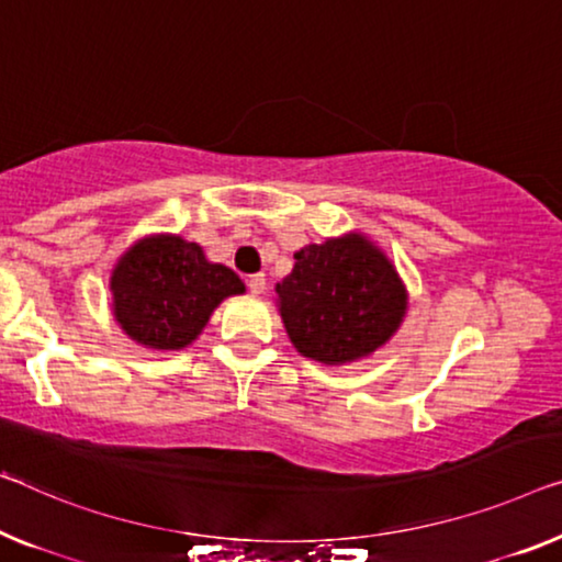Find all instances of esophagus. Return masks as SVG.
Wrapping results in <instances>:
<instances>
[{
	"mask_svg": "<svg viewBox=\"0 0 562 562\" xmlns=\"http://www.w3.org/2000/svg\"><path fill=\"white\" fill-rule=\"evenodd\" d=\"M248 289H251V293H263V289H266V276L263 273H254L251 279H248Z\"/></svg>",
	"mask_w": 562,
	"mask_h": 562,
	"instance_id": "1",
	"label": "esophagus"
}]
</instances>
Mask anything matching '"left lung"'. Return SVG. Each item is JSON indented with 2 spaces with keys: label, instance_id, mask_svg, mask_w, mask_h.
I'll list each match as a JSON object with an SVG mask.
<instances>
[{
  "label": "left lung",
  "instance_id": "obj_1",
  "mask_svg": "<svg viewBox=\"0 0 562 562\" xmlns=\"http://www.w3.org/2000/svg\"><path fill=\"white\" fill-rule=\"evenodd\" d=\"M276 306L301 357L347 367L382 349L407 316L400 271L367 233L349 231L293 254Z\"/></svg>",
  "mask_w": 562,
  "mask_h": 562
}]
</instances>
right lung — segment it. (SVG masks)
Instances as JSON below:
<instances>
[{
	"label": "right lung",
	"mask_w": 562,
	"mask_h": 562,
	"mask_svg": "<svg viewBox=\"0 0 562 562\" xmlns=\"http://www.w3.org/2000/svg\"><path fill=\"white\" fill-rule=\"evenodd\" d=\"M246 293L238 273L205 258L176 233L137 238L110 273V308L120 329L153 351H180L203 334L213 311Z\"/></svg>",
	"instance_id": "add662e5"
}]
</instances>
